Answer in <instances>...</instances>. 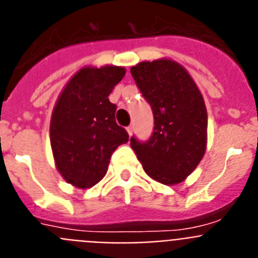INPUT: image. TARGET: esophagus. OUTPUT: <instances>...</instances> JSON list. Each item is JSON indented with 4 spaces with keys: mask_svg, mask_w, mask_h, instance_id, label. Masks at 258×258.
I'll return each instance as SVG.
<instances>
[{
    "mask_svg": "<svg viewBox=\"0 0 258 258\" xmlns=\"http://www.w3.org/2000/svg\"><path fill=\"white\" fill-rule=\"evenodd\" d=\"M133 131H134L133 125H129V126L126 127V132H127V134H129V136H132V134H133Z\"/></svg>",
    "mask_w": 258,
    "mask_h": 258,
    "instance_id": "obj_1",
    "label": "esophagus"
}]
</instances>
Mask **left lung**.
Segmentation results:
<instances>
[{"mask_svg":"<svg viewBox=\"0 0 258 258\" xmlns=\"http://www.w3.org/2000/svg\"><path fill=\"white\" fill-rule=\"evenodd\" d=\"M132 76L154 112V133L145 143L132 137V149L147 174L163 184L181 183L207 150L208 113L187 70L168 58L141 61Z\"/></svg>","mask_w":258,"mask_h":258,"instance_id":"left-lung-1","label":"left lung"}]
</instances>
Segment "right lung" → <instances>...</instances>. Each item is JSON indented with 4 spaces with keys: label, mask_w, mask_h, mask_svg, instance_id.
Wrapping results in <instances>:
<instances>
[{
    "label": "right lung",
    "mask_w": 258,
    "mask_h": 258,
    "mask_svg": "<svg viewBox=\"0 0 258 258\" xmlns=\"http://www.w3.org/2000/svg\"><path fill=\"white\" fill-rule=\"evenodd\" d=\"M125 68L83 67L66 84L52 109L50 145L55 166L66 182L90 188L106 175L109 159L129 141L115 120L108 95L125 76Z\"/></svg>",
    "instance_id": "obj_1"
}]
</instances>
